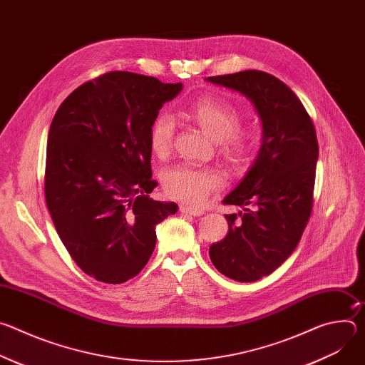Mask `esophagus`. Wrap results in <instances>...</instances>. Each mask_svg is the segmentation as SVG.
Instances as JSON below:
<instances>
[{
  "instance_id": "obj_1",
  "label": "esophagus",
  "mask_w": 365,
  "mask_h": 365,
  "mask_svg": "<svg viewBox=\"0 0 365 365\" xmlns=\"http://www.w3.org/2000/svg\"><path fill=\"white\" fill-rule=\"evenodd\" d=\"M179 211L182 214H189V215H193V217H199V215L205 214L203 210H197V207H192V206H187V205H180Z\"/></svg>"
}]
</instances>
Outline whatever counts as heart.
I'll return each instance as SVG.
<instances>
[{"label":"heart","mask_w":365,"mask_h":365,"mask_svg":"<svg viewBox=\"0 0 365 365\" xmlns=\"http://www.w3.org/2000/svg\"><path fill=\"white\" fill-rule=\"evenodd\" d=\"M185 114L195 121L207 135L217 141L220 153L234 166H245L255 151V137L251 131L238 127L240 113L230 102L205 96L186 108ZM151 151L160 159L168 158L173 147V123L169 117H159L150 130ZM224 178L220 172L207 168L178 165L163 176V187L172 199L199 205L214 190L222 187Z\"/></svg>","instance_id":"obj_1"}]
</instances>
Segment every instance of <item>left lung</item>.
I'll list each match as a JSON object with an SVG mask.
<instances>
[{
    "label": "left lung",
    "instance_id": "8db88e82",
    "mask_svg": "<svg viewBox=\"0 0 365 365\" xmlns=\"http://www.w3.org/2000/svg\"><path fill=\"white\" fill-rule=\"evenodd\" d=\"M252 101L263 123V144L241 183L224 197L238 214L225 215L228 234L210 247L212 264L237 282L272 274L294 251L314 206L318 138L296 93L262 71L210 76Z\"/></svg>",
    "mask_w": 365,
    "mask_h": 365
}]
</instances>
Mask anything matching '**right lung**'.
<instances>
[{
  "label": "right lung",
  "mask_w": 365,
  "mask_h": 365,
  "mask_svg": "<svg viewBox=\"0 0 365 365\" xmlns=\"http://www.w3.org/2000/svg\"><path fill=\"white\" fill-rule=\"evenodd\" d=\"M182 83L108 72L76 88L50 124L44 195L78 267L98 282L137 276L155 247V225L178 212L153 200L150 130Z\"/></svg>",
  "instance_id": "add662e5"
}]
</instances>
